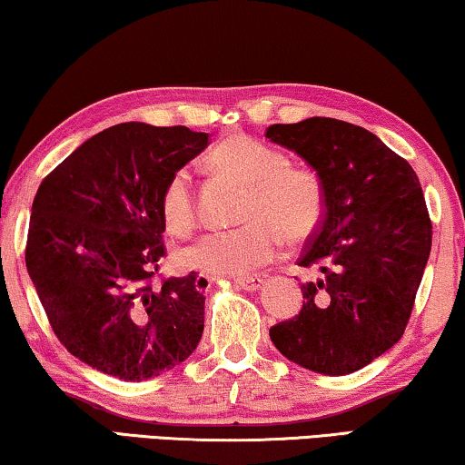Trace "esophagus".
I'll return each instance as SVG.
<instances>
[{
  "label": "esophagus",
  "mask_w": 465,
  "mask_h": 465,
  "mask_svg": "<svg viewBox=\"0 0 465 465\" xmlns=\"http://www.w3.org/2000/svg\"><path fill=\"white\" fill-rule=\"evenodd\" d=\"M235 286L246 290V292H256L262 286V277L259 275H252V277H240V280L233 282Z\"/></svg>",
  "instance_id": "esophagus-1"
}]
</instances>
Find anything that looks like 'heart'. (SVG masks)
<instances>
[{
  "label": "heart",
  "instance_id": "heart-1",
  "mask_svg": "<svg viewBox=\"0 0 465 465\" xmlns=\"http://www.w3.org/2000/svg\"><path fill=\"white\" fill-rule=\"evenodd\" d=\"M211 163L219 173L248 188L242 227L209 232L179 252L192 272L206 275H242L267 265L288 242H304L322 223L325 196L320 177L307 169H290L283 152L252 140L227 137L214 148ZM161 213L169 232L183 235L193 227L192 171L179 169L166 182Z\"/></svg>",
  "mask_w": 465,
  "mask_h": 465
}]
</instances>
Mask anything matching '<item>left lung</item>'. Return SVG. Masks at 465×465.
I'll list each match as a JSON object with an SVG mask.
<instances>
[{
	"instance_id": "1",
	"label": "left lung",
	"mask_w": 465,
	"mask_h": 465,
	"mask_svg": "<svg viewBox=\"0 0 465 465\" xmlns=\"http://www.w3.org/2000/svg\"><path fill=\"white\" fill-rule=\"evenodd\" d=\"M265 137L299 154L323 185V219L299 265L302 309L269 330L290 361L346 376L403 336L432 248V223L411 164L357 124L313 116L272 124Z\"/></svg>"
}]
</instances>
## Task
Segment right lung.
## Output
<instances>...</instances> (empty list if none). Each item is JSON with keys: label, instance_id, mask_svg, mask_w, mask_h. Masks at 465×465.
<instances>
[{"label": "right lung", "instance_id": "1", "mask_svg": "<svg viewBox=\"0 0 465 465\" xmlns=\"http://www.w3.org/2000/svg\"><path fill=\"white\" fill-rule=\"evenodd\" d=\"M206 145L209 134L188 127L121 123L41 182L26 272L54 334L94 370L142 382L196 351L206 280H150L164 256V185Z\"/></svg>", "mask_w": 465, "mask_h": 465}]
</instances>
